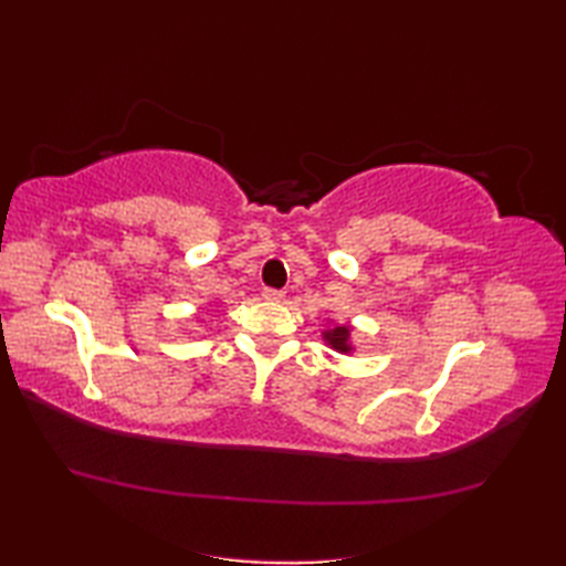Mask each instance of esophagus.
<instances>
[{
	"mask_svg": "<svg viewBox=\"0 0 566 566\" xmlns=\"http://www.w3.org/2000/svg\"><path fill=\"white\" fill-rule=\"evenodd\" d=\"M262 296L268 298V302H282V298H284V292H282V290H270V286H268V290L262 292Z\"/></svg>",
	"mask_w": 566,
	"mask_h": 566,
	"instance_id": "34e87169",
	"label": "esophagus"
}]
</instances>
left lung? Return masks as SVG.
<instances>
[{"label": "left lung", "mask_w": 566, "mask_h": 566, "mask_svg": "<svg viewBox=\"0 0 566 566\" xmlns=\"http://www.w3.org/2000/svg\"><path fill=\"white\" fill-rule=\"evenodd\" d=\"M350 326H333L328 331H323V340H326L333 350H338L343 355L353 353V343H350Z\"/></svg>", "instance_id": "8db88e82"}]
</instances>
